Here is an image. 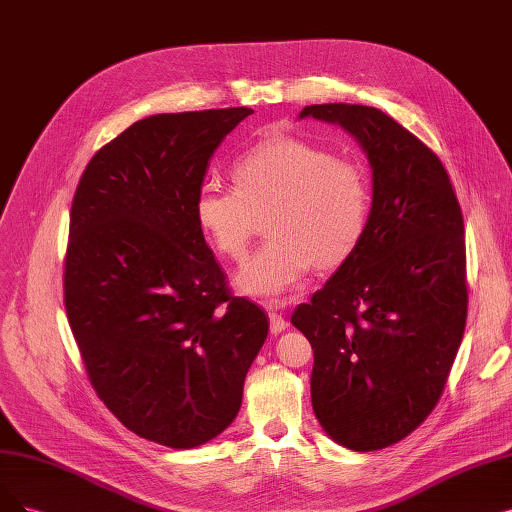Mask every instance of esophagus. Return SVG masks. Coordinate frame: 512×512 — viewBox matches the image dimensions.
<instances>
[{
	"mask_svg": "<svg viewBox=\"0 0 512 512\" xmlns=\"http://www.w3.org/2000/svg\"><path fill=\"white\" fill-rule=\"evenodd\" d=\"M285 327H288V321H285V317L279 311L269 309V330H271V334H279V332L285 330Z\"/></svg>",
	"mask_w": 512,
	"mask_h": 512,
	"instance_id": "obj_1",
	"label": "esophagus"
}]
</instances>
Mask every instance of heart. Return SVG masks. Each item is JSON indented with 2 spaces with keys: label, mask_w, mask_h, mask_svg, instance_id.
<instances>
[{
  "label": "heart",
  "mask_w": 512,
  "mask_h": 512,
  "mask_svg": "<svg viewBox=\"0 0 512 512\" xmlns=\"http://www.w3.org/2000/svg\"><path fill=\"white\" fill-rule=\"evenodd\" d=\"M235 185L203 182L193 212L212 248L241 262L269 214L271 239L237 275L250 296L279 298L311 271L332 273L361 245L372 212V180L355 159L336 157L321 142L271 132L233 161Z\"/></svg>",
  "instance_id": "heart-1"
}]
</instances>
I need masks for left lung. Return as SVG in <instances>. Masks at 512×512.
I'll use <instances>...</instances> for the list:
<instances>
[{
	"label": "left lung",
	"mask_w": 512,
	"mask_h": 512,
	"mask_svg": "<svg viewBox=\"0 0 512 512\" xmlns=\"http://www.w3.org/2000/svg\"><path fill=\"white\" fill-rule=\"evenodd\" d=\"M306 115L357 136L374 170L361 245L292 315L313 346L315 416L374 452L416 431L452 372L468 313L464 218L437 153L393 117L340 102Z\"/></svg>",
	"instance_id": "obj_1"
}]
</instances>
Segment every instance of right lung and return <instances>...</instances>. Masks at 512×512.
Returning <instances> with one entry per match:
<instances>
[{"instance_id": "1", "label": "right lung", "mask_w": 512, "mask_h": 512, "mask_svg": "<svg viewBox=\"0 0 512 512\" xmlns=\"http://www.w3.org/2000/svg\"><path fill=\"white\" fill-rule=\"evenodd\" d=\"M250 113L140 119L94 153L73 197L63 288L90 384L132 433L174 449L235 420L269 332L193 212L216 147Z\"/></svg>"}]
</instances>
